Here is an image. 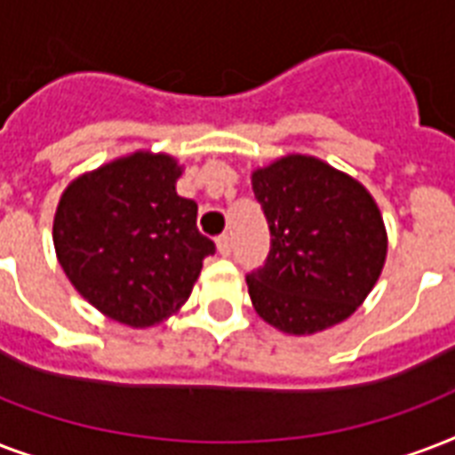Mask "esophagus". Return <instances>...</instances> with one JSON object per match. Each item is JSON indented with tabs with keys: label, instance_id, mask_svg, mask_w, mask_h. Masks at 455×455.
<instances>
[{
	"label": "esophagus",
	"instance_id": "1",
	"mask_svg": "<svg viewBox=\"0 0 455 455\" xmlns=\"http://www.w3.org/2000/svg\"><path fill=\"white\" fill-rule=\"evenodd\" d=\"M218 244V251L223 253V256H230L232 253V237L230 235H220V237L216 239Z\"/></svg>",
	"mask_w": 455,
	"mask_h": 455
}]
</instances>
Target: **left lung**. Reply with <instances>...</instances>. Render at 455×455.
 <instances>
[{
  "mask_svg": "<svg viewBox=\"0 0 455 455\" xmlns=\"http://www.w3.org/2000/svg\"><path fill=\"white\" fill-rule=\"evenodd\" d=\"M251 188L270 228L266 263L246 275L256 313L287 334L347 320L387 259L385 220L371 192L304 154L253 171Z\"/></svg>",
  "mask_w": 455,
  "mask_h": 455,
  "instance_id": "1",
  "label": "left lung"
}]
</instances>
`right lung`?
<instances>
[{"instance_id": "add662e5", "label": "right lung", "mask_w": 455, "mask_h": 455, "mask_svg": "<svg viewBox=\"0 0 455 455\" xmlns=\"http://www.w3.org/2000/svg\"><path fill=\"white\" fill-rule=\"evenodd\" d=\"M182 168L135 151L84 172L61 195L54 249L70 284L130 327H151L189 299L216 244L196 230V204L175 192Z\"/></svg>"}]
</instances>
